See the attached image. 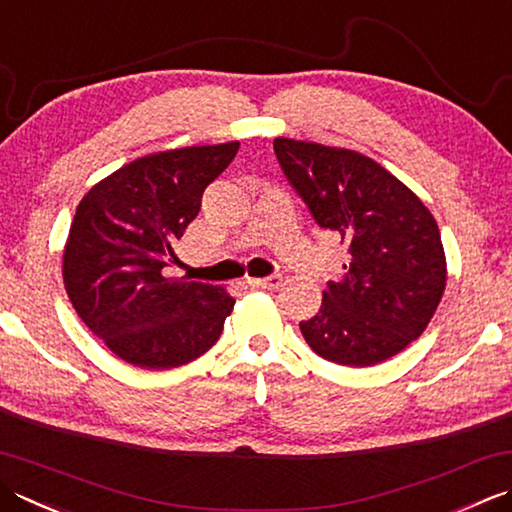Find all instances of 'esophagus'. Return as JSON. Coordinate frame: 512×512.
<instances>
[{"label":"esophagus","instance_id":"1","mask_svg":"<svg viewBox=\"0 0 512 512\" xmlns=\"http://www.w3.org/2000/svg\"><path fill=\"white\" fill-rule=\"evenodd\" d=\"M282 275H270V277H262V279H246V284L248 286H253V288H279L282 286Z\"/></svg>","mask_w":512,"mask_h":512}]
</instances>
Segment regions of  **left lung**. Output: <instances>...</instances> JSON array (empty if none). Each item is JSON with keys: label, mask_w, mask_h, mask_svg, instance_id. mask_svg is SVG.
Wrapping results in <instances>:
<instances>
[{"label": "left lung", "mask_w": 512, "mask_h": 512, "mask_svg": "<svg viewBox=\"0 0 512 512\" xmlns=\"http://www.w3.org/2000/svg\"><path fill=\"white\" fill-rule=\"evenodd\" d=\"M277 162L315 222L342 235L350 264L322 308L299 322L306 344L342 366L386 362L424 333L446 288L435 217L375 159L277 137Z\"/></svg>", "instance_id": "8db88e82"}]
</instances>
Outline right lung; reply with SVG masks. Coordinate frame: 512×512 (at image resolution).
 Listing matches in <instances>:
<instances>
[{"label": "right lung", "instance_id": "1", "mask_svg": "<svg viewBox=\"0 0 512 512\" xmlns=\"http://www.w3.org/2000/svg\"><path fill=\"white\" fill-rule=\"evenodd\" d=\"M239 142L139 157L95 184L64 248V286L82 322L124 362L175 368L213 346L233 313L222 286L166 277L173 244Z\"/></svg>", "mask_w": 512, "mask_h": 512}]
</instances>
